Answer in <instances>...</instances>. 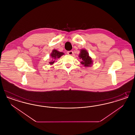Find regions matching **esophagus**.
<instances>
[{
  "label": "esophagus",
  "instance_id": "1",
  "mask_svg": "<svg viewBox=\"0 0 135 135\" xmlns=\"http://www.w3.org/2000/svg\"><path fill=\"white\" fill-rule=\"evenodd\" d=\"M67 54H68V55H69L72 56L74 53H73V51H67Z\"/></svg>",
  "mask_w": 135,
  "mask_h": 135
}]
</instances>
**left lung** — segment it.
<instances>
[{"instance_id": "obj_1", "label": "left lung", "mask_w": 135, "mask_h": 135, "mask_svg": "<svg viewBox=\"0 0 135 135\" xmlns=\"http://www.w3.org/2000/svg\"><path fill=\"white\" fill-rule=\"evenodd\" d=\"M78 56L79 57V59L82 60L80 63L83 65H84V67H89L92 66L93 63V60L89 56V52L86 50H80V54H79Z\"/></svg>"}]
</instances>
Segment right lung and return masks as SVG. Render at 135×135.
Here are the masks:
<instances>
[{"mask_svg":"<svg viewBox=\"0 0 135 135\" xmlns=\"http://www.w3.org/2000/svg\"><path fill=\"white\" fill-rule=\"evenodd\" d=\"M64 55V53L63 52L58 51L57 50L54 49L50 54V57L51 58V60L49 62V64L51 65L55 62V60L57 59H59L61 56Z\"/></svg>","mask_w":135,"mask_h":135,"instance_id":"add662e5","label":"right lung"}]
</instances>
